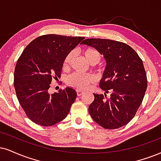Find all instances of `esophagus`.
<instances>
[{"label": "esophagus", "mask_w": 161, "mask_h": 161, "mask_svg": "<svg viewBox=\"0 0 161 161\" xmlns=\"http://www.w3.org/2000/svg\"><path fill=\"white\" fill-rule=\"evenodd\" d=\"M83 93H84V92H83V91L77 90V96H80L81 95L83 94Z\"/></svg>", "instance_id": "1"}]
</instances>
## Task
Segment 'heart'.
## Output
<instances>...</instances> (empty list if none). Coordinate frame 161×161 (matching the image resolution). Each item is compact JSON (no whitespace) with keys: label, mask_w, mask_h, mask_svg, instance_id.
Here are the masks:
<instances>
[{"label":"heart","mask_w":161,"mask_h":161,"mask_svg":"<svg viewBox=\"0 0 161 161\" xmlns=\"http://www.w3.org/2000/svg\"><path fill=\"white\" fill-rule=\"evenodd\" d=\"M84 56L85 59L91 65H96L100 62L101 60V54L96 49L92 48V47H88L84 51ZM75 57V53L71 51L67 55L65 58L64 68H69L71 63L72 62L73 59ZM96 80V76L94 75L88 74V75H80L77 73L69 75L67 78V84L69 86L73 87V88L77 89L78 90H84L88 88L89 85L94 82Z\"/></svg>","instance_id":"b5f03b06"}]
</instances>
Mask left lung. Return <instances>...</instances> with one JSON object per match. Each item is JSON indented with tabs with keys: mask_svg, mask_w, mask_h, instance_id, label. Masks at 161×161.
I'll list each match as a JSON object with an SVG mask.
<instances>
[{
	"mask_svg": "<svg viewBox=\"0 0 161 161\" xmlns=\"http://www.w3.org/2000/svg\"><path fill=\"white\" fill-rule=\"evenodd\" d=\"M81 44L96 49L106 61L100 87L106 93H93L94 101L89 107L91 117L106 129L125 125L135 116L147 89L143 63L131 47L121 42L105 39H87ZM105 97L107 95L104 93Z\"/></svg>",
	"mask_w": 161,
	"mask_h": 161,
	"instance_id": "obj_1",
	"label": "left lung"
}]
</instances>
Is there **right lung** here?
Here are the masks:
<instances>
[{"label":"right lung","mask_w":161,"mask_h":161,"mask_svg":"<svg viewBox=\"0 0 161 161\" xmlns=\"http://www.w3.org/2000/svg\"><path fill=\"white\" fill-rule=\"evenodd\" d=\"M84 37L48 34L37 37L25 47L14 71L18 100L27 117L36 124L51 126L64 119L77 92L67 86L53 94L51 81L60 77L67 55Z\"/></svg>","instance_id":"1"}]
</instances>
